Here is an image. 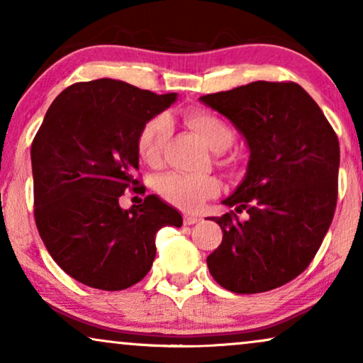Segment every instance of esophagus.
<instances>
[{
  "mask_svg": "<svg viewBox=\"0 0 363 363\" xmlns=\"http://www.w3.org/2000/svg\"><path fill=\"white\" fill-rule=\"evenodd\" d=\"M198 221H200V216L190 215V213H185V215H183V223H185V225H195Z\"/></svg>",
  "mask_w": 363,
  "mask_h": 363,
  "instance_id": "obj_1",
  "label": "esophagus"
}]
</instances>
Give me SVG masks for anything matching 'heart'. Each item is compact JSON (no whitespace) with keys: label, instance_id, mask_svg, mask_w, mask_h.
I'll return each instance as SVG.
<instances>
[{"label":"heart","instance_id":"heart-1","mask_svg":"<svg viewBox=\"0 0 363 363\" xmlns=\"http://www.w3.org/2000/svg\"><path fill=\"white\" fill-rule=\"evenodd\" d=\"M186 122L215 152H225L235 140L233 128L213 112L195 108L186 113ZM168 135H170V118L163 113L143 123L137 135V153L145 165H160ZM220 188V180L208 173H203V175L167 173L157 182V190L163 200L183 210H196L208 198L216 196Z\"/></svg>","mask_w":363,"mask_h":363}]
</instances>
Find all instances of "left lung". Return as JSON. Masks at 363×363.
Instances as JSON below:
<instances>
[{"mask_svg":"<svg viewBox=\"0 0 363 363\" xmlns=\"http://www.w3.org/2000/svg\"><path fill=\"white\" fill-rule=\"evenodd\" d=\"M230 118L250 147L245 180L213 218L221 245L206 257L213 279L236 294L284 286L324 241L337 205L340 148L314 99L296 82L256 81L200 97ZM245 211L246 220L237 213Z\"/></svg>","mask_w":363,"mask_h":363,"instance_id":"left-lung-1","label":"left lung"}]
</instances>
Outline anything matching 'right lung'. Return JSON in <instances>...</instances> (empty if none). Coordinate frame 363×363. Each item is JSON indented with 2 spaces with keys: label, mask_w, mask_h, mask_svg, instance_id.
<instances>
[{
  "label": "right lung",
  "mask_w": 363,
  "mask_h": 363,
  "mask_svg": "<svg viewBox=\"0 0 363 363\" xmlns=\"http://www.w3.org/2000/svg\"><path fill=\"white\" fill-rule=\"evenodd\" d=\"M177 94L143 91L116 79L76 82L48 108L31 145L34 220L59 267L102 291L142 281L155 259V235L182 215L155 195L122 210L137 178V135Z\"/></svg>",
  "instance_id": "right-lung-1"
}]
</instances>
